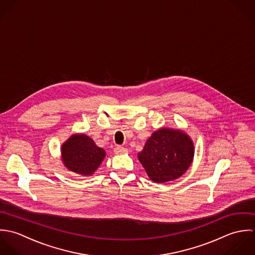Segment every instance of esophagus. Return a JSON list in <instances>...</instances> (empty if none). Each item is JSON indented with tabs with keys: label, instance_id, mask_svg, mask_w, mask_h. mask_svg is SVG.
Instances as JSON below:
<instances>
[{
	"label": "esophagus",
	"instance_id": "obj_1",
	"mask_svg": "<svg viewBox=\"0 0 255 255\" xmlns=\"http://www.w3.org/2000/svg\"><path fill=\"white\" fill-rule=\"evenodd\" d=\"M127 149L126 148H123V147H120V146H117L115 149H114V153L116 154H121V153H127Z\"/></svg>",
	"mask_w": 255,
	"mask_h": 255
}]
</instances>
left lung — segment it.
<instances>
[{
	"label": "left lung",
	"mask_w": 255,
	"mask_h": 255,
	"mask_svg": "<svg viewBox=\"0 0 255 255\" xmlns=\"http://www.w3.org/2000/svg\"><path fill=\"white\" fill-rule=\"evenodd\" d=\"M194 144L183 130L162 127L147 140L138 158L149 178L156 183L177 179L193 161Z\"/></svg>",
	"instance_id": "left-lung-1"
}]
</instances>
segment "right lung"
Returning <instances> with one entry per match:
<instances>
[{"instance_id": "obj_1", "label": "right lung", "mask_w": 255, "mask_h": 255, "mask_svg": "<svg viewBox=\"0 0 255 255\" xmlns=\"http://www.w3.org/2000/svg\"><path fill=\"white\" fill-rule=\"evenodd\" d=\"M105 151L96 145L86 134L70 136L61 146V160L64 166L75 173L92 176L102 164Z\"/></svg>"}]
</instances>
